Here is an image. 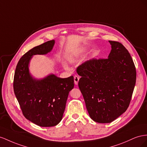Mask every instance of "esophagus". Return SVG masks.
Returning a JSON list of instances; mask_svg holds the SVG:
<instances>
[{
    "label": "esophagus",
    "instance_id": "1",
    "mask_svg": "<svg viewBox=\"0 0 147 147\" xmlns=\"http://www.w3.org/2000/svg\"><path fill=\"white\" fill-rule=\"evenodd\" d=\"M79 80V76H74V84H76V85H78V84Z\"/></svg>",
    "mask_w": 147,
    "mask_h": 147
}]
</instances>
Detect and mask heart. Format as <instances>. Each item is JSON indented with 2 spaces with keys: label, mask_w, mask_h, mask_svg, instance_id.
Masks as SVG:
<instances>
[{
  "label": "heart",
  "mask_w": 147,
  "mask_h": 147,
  "mask_svg": "<svg viewBox=\"0 0 147 147\" xmlns=\"http://www.w3.org/2000/svg\"><path fill=\"white\" fill-rule=\"evenodd\" d=\"M66 57L67 60L70 63H74L77 61L78 58H79V54L77 52H70L68 53H67ZM63 65L65 68H68V66H66V64H63Z\"/></svg>",
  "instance_id": "heart-1"
}]
</instances>
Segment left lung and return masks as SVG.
<instances>
[{"label":"left lung","instance_id":"left-lung-1","mask_svg":"<svg viewBox=\"0 0 147 147\" xmlns=\"http://www.w3.org/2000/svg\"><path fill=\"white\" fill-rule=\"evenodd\" d=\"M107 59H92L78 66V86L90 118L110 123L126 111L136 82V70L128 50L118 42L109 40Z\"/></svg>","mask_w":147,"mask_h":147}]
</instances>
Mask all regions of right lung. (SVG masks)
I'll list each match as a JSON object with an SVG mask.
<instances>
[{"label":"right lung","mask_w":147,"mask_h":147,"mask_svg":"<svg viewBox=\"0 0 147 147\" xmlns=\"http://www.w3.org/2000/svg\"><path fill=\"white\" fill-rule=\"evenodd\" d=\"M55 40L29 50L20 58L15 69L13 89L24 116L40 127L55 126L62 119L69 92L74 87V77H57L50 74L42 79L33 77L29 63L36 55L50 52Z\"/></svg>","instance_id":"right-lung-1"}]
</instances>
